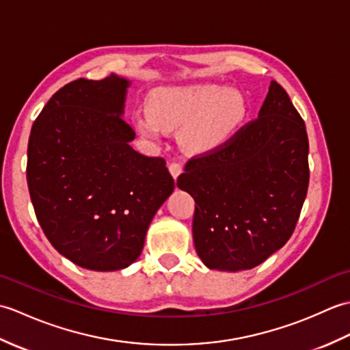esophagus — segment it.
<instances>
[{
    "instance_id": "esophagus-1",
    "label": "esophagus",
    "mask_w": 350,
    "mask_h": 350,
    "mask_svg": "<svg viewBox=\"0 0 350 350\" xmlns=\"http://www.w3.org/2000/svg\"><path fill=\"white\" fill-rule=\"evenodd\" d=\"M182 163L180 162H171L170 165H168V170H170V173H171V176L174 177V179H177V176H179L180 173H182Z\"/></svg>"
}]
</instances>
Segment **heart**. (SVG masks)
<instances>
[{"label": "heart", "instance_id": "1", "mask_svg": "<svg viewBox=\"0 0 350 350\" xmlns=\"http://www.w3.org/2000/svg\"><path fill=\"white\" fill-rule=\"evenodd\" d=\"M146 107L147 114L133 118L141 135L158 138L161 128H180L182 146L194 153L224 144L248 114L243 93L218 84L156 88L147 96Z\"/></svg>", "mask_w": 350, "mask_h": 350}]
</instances>
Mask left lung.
I'll list each match as a JSON object with an SVG mask.
<instances>
[{"instance_id":"1","label":"left lung","mask_w":350,"mask_h":350,"mask_svg":"<svg viewBox=\"0 0 350 350\" xmlns=\"http://www.w3.org/2000/svg\"><path fill=\"white\" fill-rule=\"evenodd\" d=\"M310 180L306 123L272 81L258 117L187 162L177 187L196 200L192 236L209 269L245 271L284 247Z\"/></svg>"}]
</instances>
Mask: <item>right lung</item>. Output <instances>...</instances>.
I'll return each instance as SVG.
<instances>
[{
	"mask_svg": "<svg viewBox=\"0 0 350 350\" xmlns=\"http://www.w3.org/2000/svg\"><path fill=\"white\" fill-rule=\"evenodd\" d=\"M129 81L79 78L43 107L28 139L27 182L37 221L60 254L90 271H118L144 247L174 191L163 158L133 150L124 122Z\"/></svg>",
	"mask_w": 350,
	"mask_h": 350,
	"instance_id": "1",
	"label": "right lung"
}]
</instances>
